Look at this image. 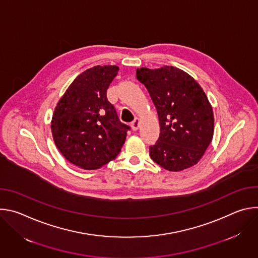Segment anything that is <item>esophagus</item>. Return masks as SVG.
Returning a JSON list of instances; mask_svg holds the SVG:
<instances>
[{
    "label": "esophagus",
    "mask_w": 258,
    "mask_h": 258,
    "mask_svg": "<svg viewBox=\"0 0 258 258\" xmlns=\"http://www.w3.org/2000/svg\"><path fill=\"white\" fill-rule=\"evenodd\" d=\"M140 127V118L136 117L135 120L132 122V128L133 131H138Z\"/></svg>",
    "instance_id": "esophagus-1"
}]
</instances>
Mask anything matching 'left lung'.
I'll return each instance as SVG.
<instances>
[{
	"label": "left lung",
	"mask_w": 258,
	"mask_h": 258,
	"mask_svg": "<svg viewBox=\"0 0 258 258\" xmlns=\"http://www.w3.org/2000/svg\"><path fill=\"white\" fill-rule=\"evenodd\" d=\"M137 79L148 90L156 107L160 136L150 146V157L169 171L192 167L212 141L214 117L200 85L174 66L137 69Z\"/></svg>",
	"instance_id": "1"
}]
</instances>
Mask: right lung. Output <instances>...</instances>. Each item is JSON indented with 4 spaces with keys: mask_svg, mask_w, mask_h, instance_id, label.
Listing matches in <instances>:
<instances>
[{
    "mask_svg": "<svg viewBox=\"0 0 258 258\" xmlns=\"http://www.w3.org/2000/svg\"><path fill=\"white\" fill-rule=\"evenodd\" d=\"M115 65L94 66L71 83L55 107L51 130L55 145L72 164L93 170L113 160L126 139L107 90L117 76Z\"/></svg>",
    "mask_w": 258,
    "mask_h": 258,
    "instance_id": "add662e5",
    "label": "right lung"
}]
</instances>
